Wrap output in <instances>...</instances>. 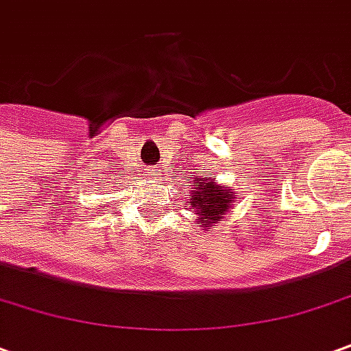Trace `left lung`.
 <instances>
[{"mask_svg": "<svg viewBox=\"0 0 351 351\" xmlns=\"http://www.w3.org/2000/svg\"><path fill=\"white\" fill-rule=\"evenodd\" d=\"M232 204H234V194L228 186H219L211 176L192 180L188 206L192 207V211H195L197 225L204 226V230L207 226H215L232 209Z\"/></svg>", "mask_w": 351, "mask_h": 351, "instance_id": "obj_1", "label": "left lung"}]
</instances>
